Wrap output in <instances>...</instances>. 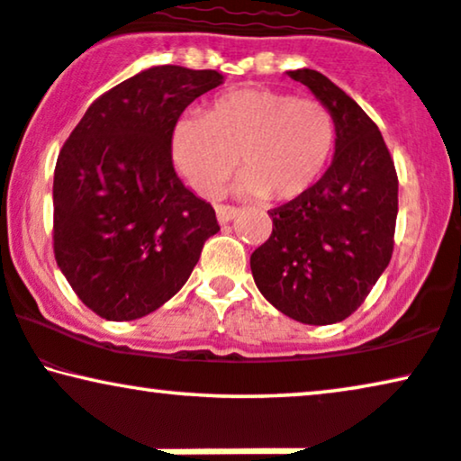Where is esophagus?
<instances>
[{
  "instance_id": "1",
  "label": "esophagus",
  "mask_w": 461,
  "mask_h": 461,
  "mask_svg": "<svg viewBox=\"0 0 461 461\" xmlns=\"http://www.w3.org/2000/svg\"><path fill=\"white\" fill-rule=\"evenodd\" d=\"M237 213H239L237 207H230V205H216V216H218V222H220V224L230 222V220L235 218Z\"/></svg>"
}]
</instances>
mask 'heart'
I'll return each instance as SVG.
<instances>
[{"label":"heart","mask_w":461,"mask_h":461,"mask_svg":"<svg viewBox=\"0 0 461 461\" xmlns=\"http://www.w3.org/2000/svg\"><path fill=\"white\" fill-rule=\"evenodd\" d=\"M337 124L318 99L262 86L230 88L173 129L177 171L194 193L216 194L245 171L239 193L290 203L309 193L330 163Z\"/></svg>","instance_id":"heart-1"}]
</instances>
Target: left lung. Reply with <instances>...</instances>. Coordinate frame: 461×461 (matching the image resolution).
<instances>
[{"label":"left lung","mask_w":461,"mask_h":461,"mask_svg":"<svg viewBox=\"0 0 461 461\" xmlns=\"http://www.w3.org/2000/svg\"><path fill=\"white\" fill-rule=\"evenodd\" d=\"M330 110L334 158L301 199L268 212L273 232L249 258L262 296L288 318L326 326L349 318L390 265L398 176L366 112L315 69L288 71Z\"/></svg>","instance_id":"1"}]
</instances>
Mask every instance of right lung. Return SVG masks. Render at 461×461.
<instances>
[{
	"label": "right lung",
	"mask_w": 461,
	"mask_h": 461,
	"mask_svg": "<svg viewBox=\"0 0 461 461\" xmlns=\"http://www.w3.org/2000/svg\"><path fill=\"white\" fill-rule=\"evenodd\" d=\"M222 80L213 69H143L95 99L63 143L52 184L55 258L101 318L157 311L220 230L213 207L173 169L171 140L182 112Z\"/></svg>",
	"instance_id": "1"
}]
</instances>
